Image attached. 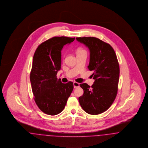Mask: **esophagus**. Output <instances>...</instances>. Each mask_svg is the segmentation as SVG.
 <instances>
[{"mask_svg": "<svg viewBox=\"0 0 148 148\" xmlns=\"http://www.w3.org/2000/svg\"><path fill=\"white\" fill-rule=\"evenodd\" d=\"M79 84L77 83V82H73V86H74L75 88H77L78 87H79Z\"/></svg>", "mask_w": 148, "mask_h": 148, "instance_id": "obj_1", "label": "esophagus"}]
</instances>
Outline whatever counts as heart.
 I'll return each instance as SVG.
<instances>
[{"label": "heart", "mask_w": 148, "mask_h": 148, "mask_svg": "<svg viewBox=\"0 0 148 148\" xmlns=\"http://www.w3.org/2000/svg\"><path fill=\"white\" fill-rule=\"evenodd\" d=\"M82 52H86L85 50L84 49H82V48H79L77 50V54L82 53Z\"/></svg>", "instance_id": "obj_1"}]
</instances>
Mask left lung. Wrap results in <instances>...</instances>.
Segmentation results:
<instances>
[{"label": "left lung", "instance_id": "1", "mask_svg": "<svg viewBox=\"0 0 148 148\" xmlns=\"http://www.w3.org/2000/svg\"><path fill=\"white\" fill-rule=\"evenodd\" d=\"M90 50L88 69L93 72L95 79L90 87L84 83L79 85L84 94L78 98L84 110L91 115H98L106 111L116 97L120 75L116 55L109 44L95 37H77Z\"/></svg>", "mask_w": 148, "mask_h": 148}]
</instances>
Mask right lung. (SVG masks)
<instances>
[{
    "mask_svg": "<svg viewBox=\"0 0 148 148\" xmlns=\"http://www.w3.org/2000/svg\"><path fill=\"white\" fill-rule=\"evenodd\" d=\"M75 38L53 37L39 45L34 54L30 73L32 90L37 105L48 115L61 112L73 91L72 82L63 84L56 75L61 69L63 47Z\"/></svg>",
    "mask_w": 148,
    "mask_h": 148,
    "instance_id": "right-lung-1",
    "label": "right lung"
}]
</instances>
